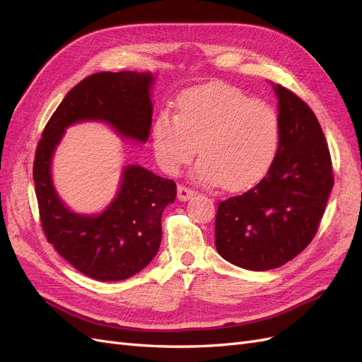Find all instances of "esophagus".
Masks as SVG:
<instances>
[{
    "label": "esophagus",
    "mask_w": 362,
    "mask_h": 362,
    "mask_svg": "<svg viewBox=\"0 0 362 362\" xmlns=\"http://www.w3.org/2000/svg\"><path fill=\"white\" fill-rule=\"evenodd\" d=\"M193 196H194V192L192 189H189L187 185H182V184L178 185V199L180 201H187V199L193 198Z\"/></svg>",
    "instance_id": "obj_1"
}]
</instances>
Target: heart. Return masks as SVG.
I'll use <instances>...</instances> for the list:
<instances>
[{
    "label": "heart",
    "instance_id": "b5f03b06",
    "mask_svg": "<svg viewBox=\"0 0 362 362\" xmlns=\"http://www.w3.org/2000/svg\"><path fill=\"white\" fill-rule=\"evenodd\" d=\"M281 141L279 116L237 87L210 84L181 95L178 115L161 110L152 125L160 166L178 172L199 146L194 177L238 192L257 184L272 168Z\"/></svg>",
    "mask_w": 362,
    "mask_h": 362
}]
</instances>
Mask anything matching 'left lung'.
Instances as JSON below:
<instances>
[{
    "label": "left lung",
    "mask_w": 362,
    "mask_h": 362,
    "mask_svg": "<svg viewBox=\"0 0 362 362\" xmlns=\"http://www.w3.org/2000/svg\"><path fill=\"white\" fill-rule=\"evenodd\" d=\"M281 141L267 175L255 187L222 201L216 214V249L247 270L276 269L311 243L334 185L329 148L314 112L281 84Z\"/></svg>",
    "instance_id": "left-lung-1"
}]
</instances>
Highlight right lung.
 <instances>
[{
    "instance_id": "add662e5",
    "label": "right lung",
    "mask_w": 362,
    "mask_h": 362,
    "mask_svg": "<svg viewBox=\"0 0 362 362\" xmlns=\"http://www.w3.org/2000/svg\"><path fill=\"white\" fill-rule=\"evenodd\" d=\"M151 72H98L64 96L37 144L33 180L42 229L48 243L83 275L122 281L145 269L161 243V214L177 196L172 180L136 164L124 168L113 202L101 214L71 211L52 185L51 160L64 129L101 120L122 136L145 144L152 122Z\"/></svg>"
}]
</instances>
